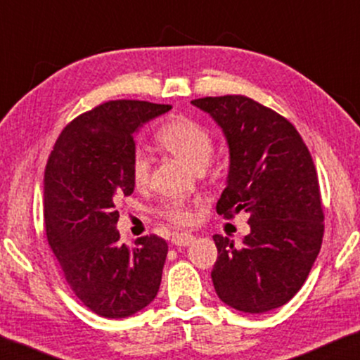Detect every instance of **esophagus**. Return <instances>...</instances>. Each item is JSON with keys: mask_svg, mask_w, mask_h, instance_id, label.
Returning a JSON list of instances; mask_svg holds the SVG:
<instances>
[{"mask_svg": "<svg viewBox=\"0 0 360 360\" xmlns=\"http://www.w3.org/2000/svg\"><path fill=\"white\" fill-rule=\"evenodd\" d=\"M172 240H174L175 245H180V248H184V245H188L195 240V236L191 233H175L172 236Z\"/></svg>", "mask_w": 360, "mask_h": 360, "instance_id": "34e87169", "label": "esophagus"}]
</instances>
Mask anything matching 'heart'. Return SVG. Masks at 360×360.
I'll use <instances>...</instances> for the list:
<instances>
[{
  "mask_svg": "<svg viewBox=\"0 0 360 360\" xmlns=\"http://www.w3.org/2000/svg\"><path fill=\"white\" fill-rule=\"evenodd\" d=\"M157 139L167 150L180 157L195 170L205 169L213 155V139L200 122L186 116H176L164 122L157 131ZM129 175L132 184L142 186L150 175V157L146 149L136 147L131 154ZM160 214L176 224H186L193 219V208L180 200L165 201L160 206Z\"/></svg>",
  "mask_w": 360,
  "mask_h": 360,
  "instance_id": "1",
  "label": "heart"
}]
</instances>
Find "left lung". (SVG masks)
<instances>
[{
  "instance_id": "1",
  "label": "left lung",
  "mask_w": 360,
  "mask_h": 360,
  "mask_svg": "<svg viewBox=\"0 0 360 360\" xmlns=\"http://www.w3.org/2000/svg\"><path fill=\"white\" fill-rule=\"evenodd\" d=\"M191 105L213 117L229 147L228 179L216 211L224 218L249 213L243 248L213 236L216 293L243 313L283 307L302 288L323 243L311 154L292 122L252 98L206 96Z\"/></svg>"
}]
</instances>
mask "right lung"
Wrapping results in <instances>:
<instances>
[{"label":"right lung","mask_w":360,"mask_h":360,"mask_svg":"<svg viewBox=\"0 0 360 360\" xmlns=\"http://www.w3.org/2000/svg\"><path fill=\"white\" fill-rule=\"evenodd\" d=\"M170 105L116 100L75 117L53 146L44 174V219L52 252L80 302L103 318L136 314L154 302L169 245L144 236L120 244L115 205L134 191V134Z\"/></svg>","instance_id":"right-lung-1"}]
</instances>
